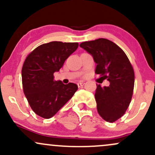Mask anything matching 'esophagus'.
Here are the masks:
<instances>
[{
	"mask_svg": "<svg viewBox=\"0 0 155 155\" xmlns=\"http://www.w3.org/2000/svg\"><path fill=\"white\" fill-rule=\"evenodd\" d=\"M84 84V82H78L77 83V85L79 87H82L83 85Z\"/></svg>",
	"mask_w": 155,
	"mask_h": 155,
	"instance_id": "obj_1",
	"label": "esophagus"
}]
</instances>
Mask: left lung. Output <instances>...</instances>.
<instances>
[{"label": "left lung", "instance_id": "left-lung-1", "mask_svg": "<svg viewBox=\"0 0 155 155\" xmlns=\"http://www.w3.org/2000/svg\"><path fill=\"white\" fill-rule=\"evenodd\" d=\"M97 64L96 74L107 79L108 87L97 84L95 97L100 116L114 122L123 116L132 98L135 76L127 55L120 47L106 38H98L80 44Z\"/></svg>", "mask_w": 155, "mask_h": 155}]
</instances>
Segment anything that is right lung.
Instances as JSON below:
<instances>
[{
	"mask_svg": "<svg viewBox=\"0 0 155 155\" xmlns=\"http://www.w3.org/2000/svg\"><path fill=\"white\" fill-rule=\"evenodd\" d=\"M78 43L51 41L36 47L27 57L22 69L23 91L33 111L49 119L70 100L77 90L76 84L54 81L66 59L76 50Z\"/></svg>",
	"mask_w": 155,
	"mask_h": 155,
	"instance_id": "1",
	"label": "right lung"
}]
</instances>
